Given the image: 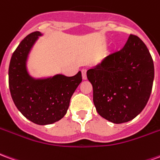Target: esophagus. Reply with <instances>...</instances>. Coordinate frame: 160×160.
<instances>
[{
  "mask_svg": "<svg viewBox=\"0 0 160 160\" xmlns=\"http://www.w3.org/2000/svg\"><path fill=\"white\" fill-rule=\"evenodd\" d=\"M81 73H82V78H83V80H87V69H82L81 70Z\"/></svg>",
  "mask_w": 160,
  "mask_h": 160,
  "instance_id": "esophagus-1",
  "label": "esophagus"
}]
</instances>
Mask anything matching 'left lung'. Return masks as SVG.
I'll return each instance as SVG.
<instances>
[{"mask_svg": "<svg viewBox=\"0 0 160 160\" xmlns=\"http://www.w3.org/2000/svg\"><path fill=\"white\" fill-rule=\"evenodd\" d=\"M98 113L113 123H123L141 113L151 95L154 66L142 40L130 34L122 49L87 70Z\"/></svg>", "mask_w": 160, "mask_h": 160, "instance_id": "obj_1", "label": "left lung"}]
</instances>
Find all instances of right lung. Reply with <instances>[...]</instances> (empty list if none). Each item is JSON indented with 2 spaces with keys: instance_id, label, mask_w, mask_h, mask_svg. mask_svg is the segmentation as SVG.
I'll list each match as a JSON object with an SVG mask.
<instances>
[{
  "instance_id": "right-lung-1",
  "label": "right lung",
  "mask_w": 160,
  "mask_h": 160,
  "mask_svg": "<svg viewBox=\"0 0 160 160\" xmlns=\"http://www.w3.org/2000/svg\"><path fill=\"white\" fill-rule=\"evenodd\" d=\"M39 32L26 36L12 53L8 69L9 89L13 103L28 120L47 125L61 120L66 115L70 98L82 81L81 72L72 77L56 74L47 79H34L26 68L30 50Z\"/></svg>"
}]
</instances>
